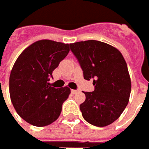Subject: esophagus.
I'll return each mask as SVG.
<instances>
[{"label": "esophagus", "instance_id": "34e87169", "mask_svg": "<svg viewBox=\"0 0 149 149\" xmlns=\"http://www.w3.org/2000/svg\"><path fill=\"white\" fill-rule=\"evenodd\" d=\"M78 92V91H77V90H72V94H76V93H77Z\"/></svg>", "mask_w": 149, "mask_h": 149}]
</instances>
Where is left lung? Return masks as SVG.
<instances>
[{
    "label": "left lung",
    "instance_id": "1",
    "mask_svg": "<svg viewBox=\"0 0 149 149\" xmlns=\"http://www.w3.org/2000/svg\"><path fill=\"white\" fill-rule=\"evenodd\" d=\"M84 72V78L93 79L95 90L84 92L80 104L83 117L97 127H105L120 117L128 105L131 80L127 63L116 47L98 40L70 44Z\"/></svg>",
    "mask_w": 149,
    "mask_h": 149
}]
</instances>
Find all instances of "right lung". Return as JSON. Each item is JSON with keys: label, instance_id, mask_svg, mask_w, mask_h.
I'll return each instance as SVG.
<instances>
[{"label": "right lung", "instance_id": "1", "mask_svg": "<svg viewBox=\"0 0 149 149\" xmlns=\"http://www.w3.org/2000/svg\"><path fill=\"white\" fill-rule=\"evenodd\" d=\"M69 46L50 40H38L19 54L12 68L11 102L18 115L33 126L45 127L55 122L71 94L67 86L56 89L48 83L69 53Z\"/></svg>", "mask_w": 149, "mask_h": 149}]
</instances>
